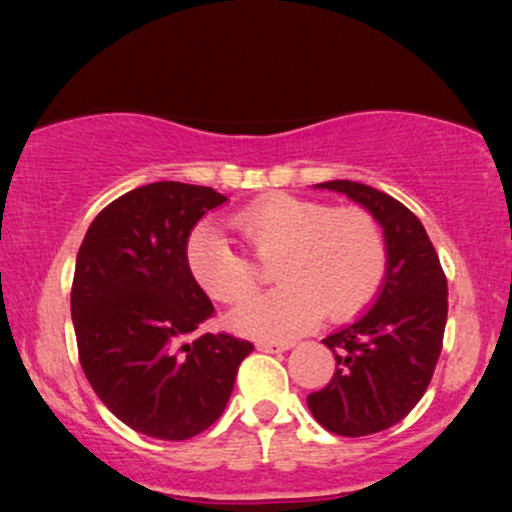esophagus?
Wrapping results in <instances>:
<instances>
[{
	"instance_id": "1",
	"label": "esophagus",
	"mask_w": 512,
	"mask_h": 512,
	"mask_svg": "<svg viewBox=\"0 0 512 512\" xmlns=\"http://www.w3.org/2000/svg\"><path fill=\"white\" fill-rule=\"evenodd\" d=\"M293 342H272V339H264V342L257 344V349L267 351V354H274V351H289Z\"/></svg>"
}]
</instances>
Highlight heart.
<instances>
[{"label": "heart", "instance_id": "heart-1", "mask_svg": "<svg viewBox=\"0 0 512 512\" xmlns=\"http://www.w3.org/2000/svg\"><path fill=\"white\" fill-rule=\"evenodd\" d=\"M231 226L257 260H277L272 279L281 289L250 298L231 315V325L250 337H291L325 313L330 320H349L385 281V236L363 209L274 195L233 214ZM185 264L192 281L219 303H242L257 286L252 262L214 223L192 228Z\"/></svg>", "mask_w": 512, "mask_h": 512}]
</instances>
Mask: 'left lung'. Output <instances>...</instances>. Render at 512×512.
Wrapping results in <instances>:
<instances>
[{
	"mask_svg": "<svg viewBox=\"0 0 512 512\" xmlns=\"http://www.w3.org/2000/svg\"><path fill=\"white\" fill-rule=\"evenodd\" d=\"M315 187L366 207L387 243V274L373 308L322 339L337 368L308 395V409L330 433L370 436L399 424L424 397L443 349L448 281L426 228L395 197L351 180Z\"/></svg>",
	"mask_w": 512,
	"mask_h": 512,
	"instance_id": "1",
	"label": "left lung"
}]
</instances>
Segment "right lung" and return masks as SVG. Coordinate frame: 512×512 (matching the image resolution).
<instances>
[{"instance_id":"add662e5","label":"right lung","mask_w":512,"mask_h":512,"mask_svg":"<svg viewBox=\"0 0 512 512\" xmlns=\"http://www.w3.org/2000/svg\"><path fill=\"white\" fill-rule=\"evenodd\" d=\"M221 192L151 182L110 202L76 255L72 320L93 392L144 436L187 440L226 409L238 366L255 346L199 334L214 305L192 281L185 245Z\"/></svg>"}]
</instances>
